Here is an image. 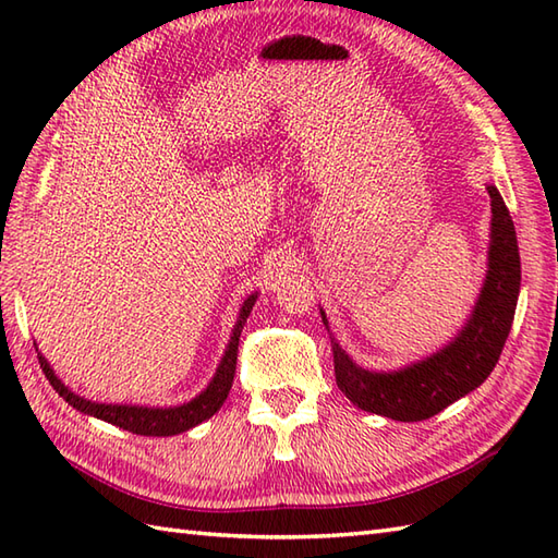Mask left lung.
<instances>
[{"label": "left lung", "mask_w": 558, "mask_h": 558, "mask_svg": "<svg viewBox=\"0 0 558 558\" xmlns=\"http://www.w3.org/2000/svg\"><path fill=\"white\" fill-rule=\"evenodd\" d=\"M487 192L494 213L489 272L472 318L448 348L402 372L374 374L354 364L333 342L336 384L357 408L400 422L429 420L484 384L499 362L515 316L520 254L511 213L496 186H487Z\"/></svg>", "instance_id": "obj_1"}]
</instances>
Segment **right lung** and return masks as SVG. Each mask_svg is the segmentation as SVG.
Returning a JSON list of instances; mask_svg holds the SVG:
<instances>
[{
  "label": "right lung",
  "instance_id": "add662e5",
  "mask_svg": "<svg viewBox=\"0 0 558 558\" xmlns=\"http://www.w3.org/2000/svg\"><path fill=\"white\" fill-rule=\"evenodd\" d=\"M256 302V294H252L242 306L240 322H236V328L232 333V340L228 345V352L218 366L216 376H213L210 386L201 393L198 398H194L192 402L180 408H168V410H158V408H132V405H102V402H90L83 400L78 396L71 393V390L59 381L54 376V372L50 369V364L45 362V357L40 360L43 374L47 376V381L52 384V388L62 396L71 408H76L83 414H93V417L110 422L120 429H126L132 434H141V436H172L192 429V426L201 424L204 420L213 417L220 410V405L228 400V393L234 381V366H236V348H240V333H242V324L252 314V306Z\"/></svg>",
  "mask_w": 558,
  "mask_h": 558
}]
</instances>
